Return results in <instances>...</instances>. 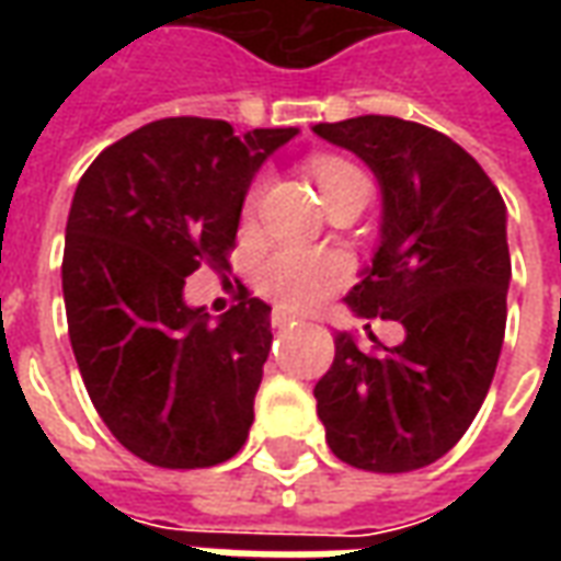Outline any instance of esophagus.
I'll list each match as a JSON object with an SVG mask.
<instances>
[{
  "label": "esophagus",
  "mask_w": 561,
  "mask_h": 561,
  "mask_svg": "<svg viewBox=\"0 0 561 561\" xmlns=\"http://www.w3.org/2000/svg\"><path fill=\"white\" fill-rule=\"evenodd\" d=\"M270 321H273V328H285V324H291V321H306V316H300V312H291V309H273V316H270Z\"/></svg>",
  "instance_id": "esophagus-1"
}]
</instances>
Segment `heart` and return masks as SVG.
I'll list each match as a JSON object with an SVG mask.
<instances>
[{"instance_id":"1","label":"heart","mask_w":561,"mask_h":561,"mask_svg":"<svg viewBox=\"0 0 561 561\" xmlns=\"http://www.w3.org/2000/svg\"><path fill=\"white\" fill-rule=\"evenodd\" d=\"M312 173L321 185L324 201L345 185L366 180L360 168H354L352 161L336 159V156H318L312 161ZM257 195H261V183L249 188L245 209L255 207ZM348 270H352V264L340 252L282 245L264 257V264L257 270V285H261V291L270 294L273 300H279L282 306H312L324 300L330 291H336L348 276Z\"/></svg>"}]
</instances>
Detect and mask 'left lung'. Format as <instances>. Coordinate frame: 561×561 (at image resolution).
Returning <instances> with one entry per match:
<instances>
[{"label":"left lung","instance_id":"left-lung-1","mask_svg":"<svg viewBox=\"0 0 561 561\" xmlns=\"http://www.w3.org/2000/svg\"><path fill=\"white\" fill-rule=\"evenodd\" d=\"M381 185V243L345 304L400 321V345L360 348L336 333L316 385L330 450L364 471H414L469 430L493 381L507 318V209L493 180L454 140L400 116L318 123Z\"/></svg>","mask_w":561,"mask_h":561}]
</instances>
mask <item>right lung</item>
<instances>
[{"instance_id": "obj_1", "label": "right lung", "mask_w": 561, "mask_h": 561, "mask_svg": "<svg viewBox=\"0 0 561 561\" xmlns=\"http://www.w3.org/2000/svg\"><path fill=\"white\" fill-rule=\"evenodd\" d=\"M294 135L168 116L80 176L62 255L68 336L95 412L149 466L207 469L249 438L270 306L237 285V306L213 321L183 288L197 267L231 270L245 188Z\"/></svg>"}]
</instances>
